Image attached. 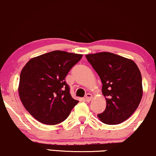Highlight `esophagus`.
<instances>
[{
  "instance_id": "34e87169",
  "label": "esophagus",
  "mask_w": 156,
  "mask_h": 156,
  "mask_svg": "<svg viewBox=\"0 0 156 156\" xmlns=\"http://www.w3.org/2000/svg\"><path fill=\"white\" fill-rule=\"evenodd\" d=\"M92 94H90V93H87V94L85 95V97H84V99H85L87 102H90L91 100H92Z\"/></svg>"
}]
</instances>
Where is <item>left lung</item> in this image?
Instances as JSON below:
<instances>
[{"label": "left lung", "instance_id": "8db88e82", "mask_svg": "<svg viewBox=\"0 0 156 156\" xmlns=\"http://www.w3.org/2000/svg\"><path fill=\"white\" fill-rule=\"evenodd\" d=\"M86 58L100 76L105 97V110L98 115L108 125L124 122L132 115L143 97L142 76L132 59L110 52L87 54Z\"/></svg>", "mask_w": 156, "mask_h": 156}]
</instances>
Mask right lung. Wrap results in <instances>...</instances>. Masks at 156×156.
<instances>
[{
    "label": "right lung",
    "instance_id": "1",
    "mask_svg": "<svg viewBox=\"0 0 156 156\" xmlns=\"http://www.w3.org/2000/svg\"><path fill=\"white\" fill-rule=\"evenodd\" d=\"M82 54L53 51L30 59L22 69L18 90L26 110L38 122L65 120L79 102L72 98L66 76Z\"/></svg>",
    "mask_w": 156,
    "mask_h": 156
}]
</instances>
